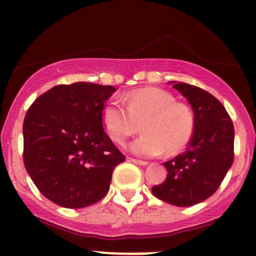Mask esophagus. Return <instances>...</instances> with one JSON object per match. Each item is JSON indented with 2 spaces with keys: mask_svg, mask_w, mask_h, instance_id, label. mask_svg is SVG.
Here are the masks:
<instances>
[{
  "mask_svg": "<svg viewBox=\"0 0 256 256\" xmlns=\"http://www.w3.org/2000/svg\"><path fill=\"white\" fill-rule=\"evenodd\" d=\"M128 161H131V162L136 164V165H140V166H146V165H148V162H146V161L138 160V158H128Z\"/></svg>",
  "mask_w": 256,
  "mask_h": 256,
  "instance_id": "obj_1",
  "label": "esophagus"
}]
</instances>
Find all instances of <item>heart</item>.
Returning a JSON list of instances; mask_svg holds the SVG:
<instances>
[{"label":"heart","instance_id":"b5f03b06","mask_svg":"<svg viewBox=\"0 0 256 256\" xmlns=\"http://www.w3.org/2000/svg\"><path fill=\"white\" fill-rule=\"evenodd\" d=\"M102 120L118 144H124L140 124L143 134L130 144L131 152L140 156L182 152L192 140L196 122L190 106L176 102L171 92L158 88L131 91L126 106L116 98L110 100L102 110Z\"/></svg>","mask_w":256,"mask_h":256}]
</instances>
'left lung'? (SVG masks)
<instances>
[{
  "instance_id": "1",
  "label": "left lung",
  "mask_w": 256,
  "mask_h": 256,
  "mask_svg": "<svg viewBox=\"0 0 256 256\" xmlns=\"http://www.w3.org/2000/svg\"><path fill=\"white\" fill-rule=\"evenodd\" d=\"M171 83L192 106L195 131L186 150L164 162L167 177L152 192L167 204L188 207L218 190L234 162V128L225 107L213 95L195 85Z\"/></svg>"
}]
</instances>
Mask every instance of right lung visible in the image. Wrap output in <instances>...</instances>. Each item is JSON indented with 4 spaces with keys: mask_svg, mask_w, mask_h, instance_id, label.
<instances>
[{
    "mask_svg": "<svg viewBox=\"0 0 256 256\" xmlns=\"http://www.w3.org/2000/svg\"><path fill=\"white\" fill-rule=\"evenodd\" d=\"M112 85L62 84L34 100L24 119V164L37 189L64 208L104 198L125 155L102 125Z\"/></svg>",
    "mask_w": 256,
    "mask_h": 256,
    "instance_id": "obj_1",
    "label": "right lung"
}]
</instances>
